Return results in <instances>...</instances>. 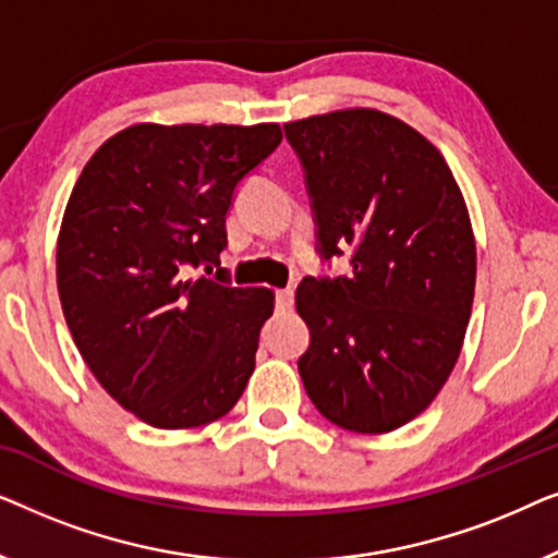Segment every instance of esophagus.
Wrapping results in <instances>:
<instances>
[{"label": "esophagus", "mask_w": 558, "mask_h": 558, "mask_svg": "<svg viewBox=\"0 0 558 558\" xmlns=\"http://www.w3.org/2000/svg\"><path fill=\"white\" fill-rule=\"evenodd\" d=\"M294 307V292L292 289H279L277 292V310H281V312H287V310H292Z\"/></svg>", "instance_id": "34e87169"}]
</instances>
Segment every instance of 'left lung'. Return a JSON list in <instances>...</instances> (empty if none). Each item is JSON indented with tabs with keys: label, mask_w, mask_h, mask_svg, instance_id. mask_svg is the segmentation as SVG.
<instances>
[{
	"label": "left lung",
	"mask_w": 558,
	"mask_h": 558,
	"mask_svg": "<svg viewBox=\"0 0 558 558\" xmlns=\"http://www.w3.org/2000/svg\"><path fill=\"white\" fill-rule=\"evenodd\" d=\"M284 134L317 254H350V274L296 287L310 327L302 384L327 422L393 432L429 407L460 357L477 262L468 205L437 147L388 113L332 111Z\"/></svg>",
	"instance_id": "left-lung-1"
}]
</instances>
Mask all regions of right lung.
Segmentation results:
<instances>
[{
  "label": "right lung",
  "instance_id": "1",
  "mask_svg": "<svg viewBox=\"0 0 558 558\" xmlns=\"http://www.w3.org/2000/svg\"><path fill=\"white\" fill-rule=\"evenodd\" d=\"M281 142L279 124H136L104 142L58 235L65 323L98 384L157 429L226 416L256 365L269 289L220 266L235 190Z\"/></svg>",
  "mask_w": 558,
  "mask_h": 558
}]
</instances>
